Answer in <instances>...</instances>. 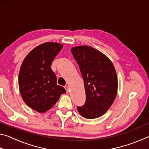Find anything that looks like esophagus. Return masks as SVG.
Segmentation results:
<instances>
[{"label": "esophagus", "instance_id": "obj_1", "mask_svg": "<svg viewBox=\"0 0 149 149\" xmlns=\"http://www.w3.org/2000/svg\"><path fill=\"white\" fill-rule=\"evenodd\" d=\"M64 88L65 89V90H66L67 93H69V91H70V87L68 86H65Z\"/></svg>", "mask_w": 149, "mask_h": 149}]
</instances>
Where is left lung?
Here are the masks:
<instances>
[{"instance_id":"obj_1","label":"left lung","mask_w":149,"mask_h":149,"mask_svg":"<svg viewBox=\"0 0 149 149\" xmlns=\"http://www.w3.org/2000/svg\"><path fill=\"white\" fill-rule=\"evenodd\" d=\"M71 51L81 73L86 95L85 104L77 107L78 112L87 119L99 118L107 112L116 97L115 68L105 54L91 47H74Z\"/></svg>"}]
</instances>
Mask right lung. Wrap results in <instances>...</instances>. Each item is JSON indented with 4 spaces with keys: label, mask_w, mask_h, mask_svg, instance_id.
<instances>
[{
    "label": "right lung",
    "mask_w": 149,
    "mask_h": 149,
    "mask_svg": "<svg viewBox=\"0 0 149 149\" xmlns=\"http://www.w3.org/2000/svg\"><path fill=\"white\" fill-rule=\"evenodd\" d=\"M58 42H44L34 48L20 67L18 85L20 94L29 108L44 113L53 107L61 95L66 93L57 85L52 62L62 49Z\"/></svg>",
    "instance_id": "1"
}]
</instances>
